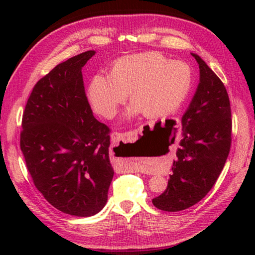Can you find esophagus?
<instances>
[{
  "instance_id": "34e87169",
  "label": "esophagus",
  "mask_w": 255,
  "mask_h": 255,
  "mask_svg": "<svg viewBox=\"0 0 255 255\" xmlns=\"http://www.w3.org/2000/svg\"><path fill=\"white\" fill-rule=\"evenodd\" d=\"M133 132L132 131H129V132H113L112 134V140H113V143H118L119 141H126V140L132 138L133 136ZM126 170L129 172H140L141 169H140V166L138 165L137 162H130V163L127 164L126 166Z\"/></svg>"
}]
</instances>
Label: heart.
<instances>
[{"label": "heart", "instance_id": "obj_1", "mask_svg": "<svg viewBox=\"0 0 255 255\" xmlns=\"http://www.w3.org/2000/svg\"><path fill=\"white\" fill-rule=\"evenodd\" d=\"M191 86L192 72L187 63L169 60L156 52H144L118 59L110 70V77L94 75L88 86V99L96 113L113 118L129 92L132 103L126 116L142 112L145 117L154 118L177 110Z\"/></svg>", "mask_w": 255, "mask_h": 255}]
</instances>
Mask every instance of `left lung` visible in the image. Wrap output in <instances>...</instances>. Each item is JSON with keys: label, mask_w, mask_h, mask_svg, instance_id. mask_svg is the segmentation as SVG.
Instances as JSON below:
<instances>
[{"label": "left lung", "mask_w": 255, "mask_h": 255, "mask_svg": "<svg viewBox=\"0 0 255 255\" xmlns=\"http://www.w3.org/2000/svg\"><path fill=\"white\" fill-rule=\"evenodd\" d=\"M199 83L182 117V140L167 187L152 199L156 208L180 211L203 199L217 181L231 144V110L224 83L207 63L192 53Z\"/></svg>", "instance_id": "left-lung-1"}]
</instances>
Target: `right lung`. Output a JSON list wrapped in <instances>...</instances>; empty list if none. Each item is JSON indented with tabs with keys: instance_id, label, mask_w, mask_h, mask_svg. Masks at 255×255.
<instances>
[{
	"instance_id": "add662e5",
	"label": "right lung",
	"mask_w": 255,
	"mask_h": 255,
	"mask_svg": "<svg viewBox=\"0 0 255 255\" xmlns=\"http://www.w3.org/2000/svg\"><path fill=\"white\" fill-rule=\"evenodd\" d=\"M94 55L70 58L38 81L21 122L20 150L36 188L77 217L104 208L114 176L110 128L93 116L84 91L82 68Z\"/></svg>"
}]
</instances>
